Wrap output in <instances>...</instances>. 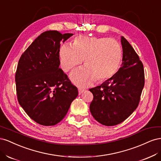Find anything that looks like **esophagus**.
Masks as SVG:
<instances>
[{
	"mask_svg": "<svg viewBox=\"0 0 161 161\" xmlns=\"http://www.w3.org/2000/svg\"><path fill=\"white\" fill-rule=\"evenodd\" d=\"M85 91V89L83 88H79V95H81Z\"/></svg>",
	"mask_w": 161,
	"mask_h": 161,
	"instance_id": "34e87169",
	"label": "esophagus"
}]
</instances>
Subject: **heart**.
Listing matches in <instances>:
<instances>
[{"label":"heart","mask_w":161,"mask_h":161,"mask_svg":"<svg viewBox=\"0 0 161 161\" xmlns=\"http://www.w3.org/2000/svg\"><path fill=\"white\" fill-rule=\"evenodd\" d=\"M122 58V49L114 39L78 36L72 46L65 43L60 49V65L64 72L80 64L85 67L73 71L70 79L79 86H87L97 80L109 79L118 71Z\"/></svg>","instance_id":"1"}]
</instances>
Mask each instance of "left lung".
<instances>
[{
  "mask_svg": "<svg viewBox=\"0 0 161 161\" xmlns=\"http://www.w3.org/2000/svg\"><path fill=\"white\" fill-rule=\"evenodd\" d=\"M121 43L123 58L118 71L100 86L89 89L93 95L91 113L107 126L118 125L133 113L144 86V67L139 56L123 36Z\"/></svg>",
  "mask_w": 161,
  "mask_h": 161,
  "instance_id": "1",
  "label": "left lung"
}]
</instances>
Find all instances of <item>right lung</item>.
<instances>
[{"label":"right lung","instance_id":"add662e5","mask_svg":"<svg viewBox=\"0 0 161 161\" xmlns=\"http://www.w3.org/2000/svg\"><path fill=\"white\" fill-rule=\"evenodd\" d=\"M72 35L58 31L43 32L19 60L15 73L18 101L39 124L59 123L79 94L76 87L59 68L60 43Z\"/></svg>","mask_w":161,"mask_h":161}]
</instances>
